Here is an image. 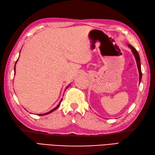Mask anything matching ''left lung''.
<instances>
[{
	"label": "left lung",
	"instance_id": "8db88e82",
	"mask_svg": "<svg viewBox=\"0 0 155 155\" xmlns=\"http://www.w3.org/2000/svg\"><path fill=\"white\" fill-rule=\"evenodd\" d=\"M128 45V47L131 48V50L135 56V60H136L137 68H138L139 73V83H140V81L141 80V78H142V72H141V62H140V58H139V55L138 54L137 51H136V49L132 46V45Z\"/></svg>",
	"mask_w": 155,
	"mask_h": 155
}]
</instances>
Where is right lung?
Masks as SVG:
<instances>
[{"label":"right lung","instance_id":"right-lung-1","mask_svg":"<svg viewBox=\"0 0 155 155\" xmlns=\"http://www.w3.org/2000/svg\"><path fill=\"white\" fill-rule=\"evenodd\" d=\"M18 60H17V61H18ZM17 61L16 62V63L17 62ZM15 66H16V64H15V66H14V71H15ZM69 86H70V85H69L68 86V87H67L66 88V89H67L68 87H69ZM62 99H61V101H60V103L58 104V106H57V107H55V108H54V109H52V110H51V111H49V112H47V113H45V114H39V116H43V115H46V114H50V113H51V112H53L54 110H55L56 108H58L59 107V106H60V103H61V102H62Z\"/></svg>","mask_w":155,"mask_h":155}]
</instances>
